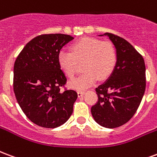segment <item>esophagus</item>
I'll list each match as a JSON object with an SVG mask.
<instances>
[{
	"instance_id": "esophagus-1",
	"label": "esophagus",
	"mask_w": 157,
	"mask_h": 157,
	"mask_svg": "<svg viewBox=\"0 0 157 157\" xmlns=\"http://www.w3.org/2000/svg\"><path fill=\"white\" fill-rule=\"evenodd\" d=\"M77 94H78V97H82V96L85 94V92H83V91H79L77 92Z\"/></svg>"
}]
</instances>
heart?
<instances>
[{
  "instance_id": "obj_1",
  "label": "heart",
  "mask_w": 157,
  "mask_h": 157,
  "mask_svg": "<svg viewBox=\"0 0 157 157\" xmlns=\"http://www.w3.org/2000/svg\"><path fill=\"white\" fill-rule=\"evenodd\" d=\"M84 73L70 82V86L83 90L103 81L112 75L117 63V53L109 42L94 38H82L71 45V52L62 50L58 55V64L69 78H74L82 64Z\"/></svg>"
}]
</instances>
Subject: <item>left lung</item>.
<instances>
[{"instance_id":"8db88e82","label":"left lung","mask_w":157,"mask_h":157,"mask_svg":"<svg viewBox=\"0 0 157 157\" xmlns=\"http://www.w3.org/2000/svg\"><path fill=\"white\" fill-rule=\"evenodd\" d=\"M103 35L115 47L117 63L109 78L96 88L98 100L91 112L98 124L113 128L126 124L137 111L145 91V65L128 41L110 33Z\"/></svg>"}]
</instances>
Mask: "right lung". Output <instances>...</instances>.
<instances>
[{
  "mask_svg": "<svg viewBox=\"0 0 157 157\" xmlns=\"http://www.w3.org/2000/svg\"><path fill=\"white\" fill-rule=\"evenodd\" d=\"M74 39L67 34H42L29 41L14 64L13 90L25 115L44 128L65 124L77 98L74 90L61 91L66 77L58 64L63 46Z\"/></svg>",
  "mask_w": 157,
  "mask_h": 157,
  "instance_id": "add662e5",
  "label": "right lung"
}]
</instances>
